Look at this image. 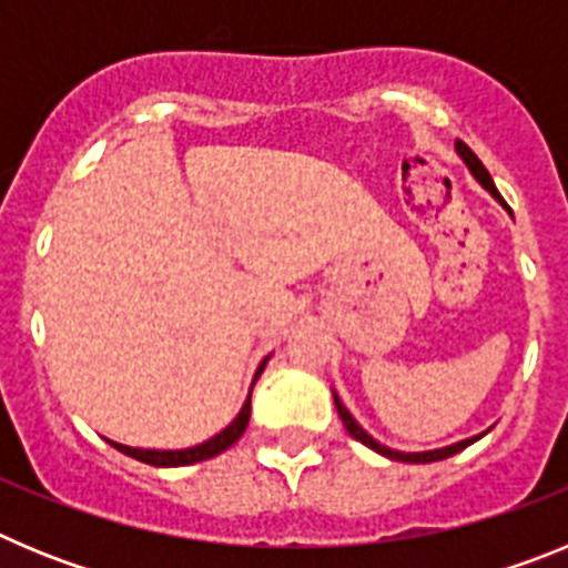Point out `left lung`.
I'll return each instance as SVG.
<instances>
[{
  "mask_svg": "<svg viewBox=\"0 0 568 568\" xmlns=\"http://www.w3.org/2000/svg\"><path fill=\"white\" fill-rule=\"evenodd\" d=\"M455 150H458V155H460V159H464V164H466V168H469V173L475 175V182H478L480 187H484V190H489V193H491V199H498V202L504 204V207H506V202H504V199H500L498 187H495V182H491L489 170H486L484 164H480V159H478V155L471 153V150L466 148L464 142H455ZM333 400H335V409H338L341 420H344L346 433L353 435L355 440H361V444H364V446H369V449H373V453L384 455V458H389V460H400V464H433V460L453 458L455 453H460V449H466V446H469V444H475V440H478L480 435H484V433H480V435H475V438L458 440V444H453V446H444V449H429V453H398V449H389V446L378 444V440H375L373 435L366 433L364 426H361L358 420H355L353 415H349V409H346V406L341 404V398H338V395H335V393H333Z\"/></svg>",
  "mask_w": 568,
  "mask_h": 568,
  "instance_id": "obj_1",
  "label": "left lung"
}]
</instances>
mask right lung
<instances>
[{
    "mask_svg": "<svg viewBox=\"0 0 568 568\" xmlns=\"http://www.w3.org/2000/svg\"><path fill=\"white\" fill-rule=\"evenodd\" d=\"M267 361H270V355L261 361L258 369H255L253 384L258 381V375L264 373ZM250 395H253V386H250ZM250 395H247V400H244V406H241V413L233 418V424L224 426L222 433L213 435V438L204 440V444L190 446V449H135V446L115 444V440H110V444H113L119 453L130 455V458L142 460V464H150V466H187V464H199V460L215 458V455H222L224 449H230V446H233L235 440L244 435V429H247V424H250Z\"/></svg>",
    "mask_w": 568,
    "mask_h": 568,
    "instance_id": "add662e5",
    "label": "right lung"
}]
</instances>
